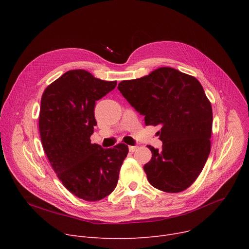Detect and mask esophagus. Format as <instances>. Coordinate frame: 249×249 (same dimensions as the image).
<instances>
[{
  "mask_svg": "<svg viewBox=\"0 0 249 249\" xmlns=\"http://www.w3.org/2000/svg\"><path fill=\"white\" fill-rule=\"evenodd\" d=\"M137 149V146H129V151L130 152H134Z\"/></svg>",
  "mask_w": 249,
  "mask_h": 249,
  "instance_id": "1",
  "label": "esophagus"
}]
</instances>
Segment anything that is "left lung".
I'll return each instance as SVG.
<instances>
[{"label":"left lung","mask_w":249,"mask_h":249,"mask_svg":"<svg viewBox=\"0 0 249 249\" xmlns=\"http://www.w3.org/2000/svg\"><path fill=\"white\" fill-rule=\"evenodd\" d=\"M118 89L144 116L145 125L161 127L162 149L147 145L152 158L143 166L150 185L166 193L188 189L211 150L213 112L200 82L173 68H160L122 81Z\"/></svg>","instance_id":"8db88e82"}]
</instances>
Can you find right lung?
Wrapping results in <instances>:
<instances>
[{
	"label": "right lung",
	"mask_w": 249,
	"mask_h": 249,
	"mask_svg": "<svg viewBox=\"0 0 249 249\" xmlns=\"http://www.w3.org/2000/svg\"><path fill=\"white\" fill-rule=\"evenodd\" d=\"M84 70L63 73L43 91L39 132L47 159L57 178L75 197L96 202L117 186L128 146L104 149L91 144L96 101L115 89Z\"/></svg>",
	"instance_id": "obj_1"
}]
</instances>
